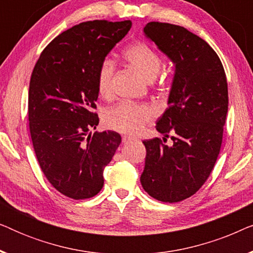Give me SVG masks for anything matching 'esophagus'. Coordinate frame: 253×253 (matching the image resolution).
Returning <instances> with one entry per match:
<instances>
[{
	"label": "esophagus",
	"instance_id": "1",
	"mask_svg": "<svg viewBox=\"0 0 253 253\" xmlns=\"http://www.w3.org/2000/svg\"><path fill=\"white\" fill-rule=\"evenodd\" d=\"M134 139L133 137H130V136H123V138H122V143L123 144H127V143H130V141H132Z\"/></svg>",
	"mask_w": 253,
	"mask_h": 253
}]
</instances>
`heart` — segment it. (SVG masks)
<instances>
[{
	"mask_svg": "<svg viewBox=\"0 0 253 253\" xmlns=\"http://www.w3.org/2000/svg\"><path fill=\"white\" fill-rule=\"evenodd\" d=\"M124 58L148 82L157 78L162 68L160 55L144 42H136L127 47L124 50ZM115 64L112 60L106 58L98 70V89L105 98L112 94ZM153 116L154 110L150 106L124 101L107 109L103 114V122L107 127L117 132L133 134L139 132Z\"/></svg>",
	"mask_w": 253,
	"mask_h": 253,
	"instance_id": "obj_1",
	"label": "heart"
}]
</instances>
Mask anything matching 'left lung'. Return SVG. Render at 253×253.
<instances>
[{"instance_id":"1","label":"left lung","mask_w":253,"mask_h":253,"mask_svg":"<svg viewBox=\"0 0 253 253\" xmlns=\"http://www.w3.org/2000/svg\"><path fill=\"white\" fill-rule=\"evenodd\" d=\"M144 33L175 64V76L169 107L155 126L164 140L143 141L140 183L154 199L177 203L202 188L216 162L228 112L227 78L213 48L184 27L151 22ZM170 133L168 147L164 143Z\"/></svg>"}]
</instances>
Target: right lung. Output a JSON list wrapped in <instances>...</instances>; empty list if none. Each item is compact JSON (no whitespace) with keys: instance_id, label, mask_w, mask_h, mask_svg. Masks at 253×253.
I'll return each mask as SVG.
<instances>
[{"instance_id":"add662e5","label":"right lung","mask_w":253,"mask_h":253,"mask_svg":"<svg viewBox=\"0 0 253 253\" xmlns=\"http://www.w3.org/2000/svg\"><path fill=\"white\" fill-rule=\"evenodd\" d=\"M131 20H91L57 36L34 65L29 124L40 168L69 198H92L103 186V169L121 144L115 131L91 133L99 124L98 70L126 36Z\"/></svg>"}]
</instances>
